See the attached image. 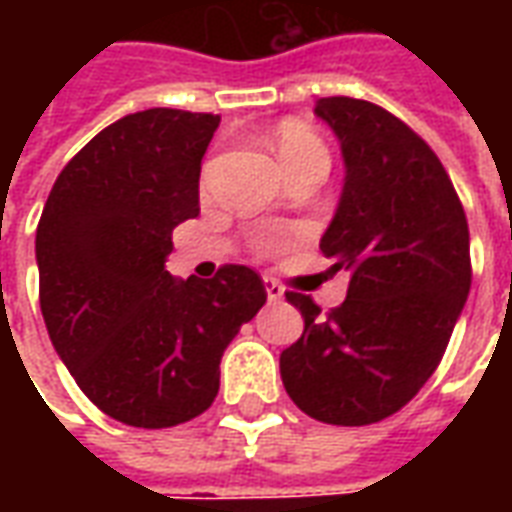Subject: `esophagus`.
<instances>
[{"label": "esophagus", "instance_id": "esophagus-1", "mask_svg": "<svg viewBox=\"0 0 512 512\" xmlns=\"http://www.w3.org/2000/svg\"><path fill=\"white\" fill-rule=\"evenodd\" d=\"M263 285H266L268 301H282V299H285V288H282V285H279L274 277L263 279Z\"/></svg>", "mask_w": 512, "mask_h": 512}]
</instances>
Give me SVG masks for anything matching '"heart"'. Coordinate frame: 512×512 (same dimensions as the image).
Wrapping results in <instances>:
<instances>
[{
  "label": "heart",
  "instance_id": "heart-1",
  "mask_svg": "<svg viewBox=\"0 0 512 512\" xmlns=\"http://www.w3.org/2000/svg\"><path fill=\"white\" fill-rule=\"evenodd\" d=\"M274 147H277V156L285 169L299 164V161H307V158H323L326 161L323 142L301 123H285L279 128L274 134Z\"/></svg>",
  "mask_w": 512,
  "mask_h": 512
}]
</instances>
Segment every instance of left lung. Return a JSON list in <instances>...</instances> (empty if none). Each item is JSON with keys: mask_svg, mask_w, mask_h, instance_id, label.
<instances>
[{"mask_svg": "<svg viewBox=\"0 0 512 512\" xmlns=\"http://www.w3.org/2000/svg\"><path fill=\"white\" fill-rule=\"evenodd\" d=\"M345 180L321 238L348 296L329 315L288 293L304 334L279 354L290 400L329 425L395 414L439 367L472 285L469 224L436 153L381 106L321 98Z\"/></svg>", "mask_w": 512, "mask_h": 512, "instance_id": "obj_1", "label": "left lung"}]
</instances>
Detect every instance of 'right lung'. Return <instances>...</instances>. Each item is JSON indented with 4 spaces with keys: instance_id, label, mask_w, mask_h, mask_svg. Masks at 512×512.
<instances>
[{
    "instance_id": "obj_1",
    "label": "right lung",
    "mask_w": 512,
    "mask_h": 512,
    "mask_svg": "<svg viewBox=\"0 0 512 512\" xmlns=\"http://www.w3.org/2000/svg\"><path fill=\"white\" fill-rule=\"evenodd\" d=\"M219 117L145 109L106 126L51 189L35 257L51 345L84 395L134 428H172L211 406L219 362L266 304L263 279L167 271L172 230L200 213V164Z\"/></svg>"
}]
</instances>
